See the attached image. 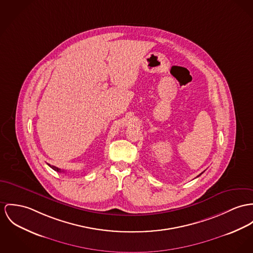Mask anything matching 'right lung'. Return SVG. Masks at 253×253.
<instances>
[{
	"mask_svg": "<svg viewBox=\"0 0 253 253\" xmlns=\"http://www.w3.org/2000/svg\"><path fill=\"white\" fill-rule=\"evenodd\" d=\"M48 165H49V164H48ZM49 167H51L54 170H56V171H58V172H63L61 169H59L56 168V167H54V166H50V165H49Z\"/></svg>",
	"mask_w": 253,
	"mask_h": 253,
	"instance_id": "obj_1",
	"label": "right lung"
}]
</instances>
